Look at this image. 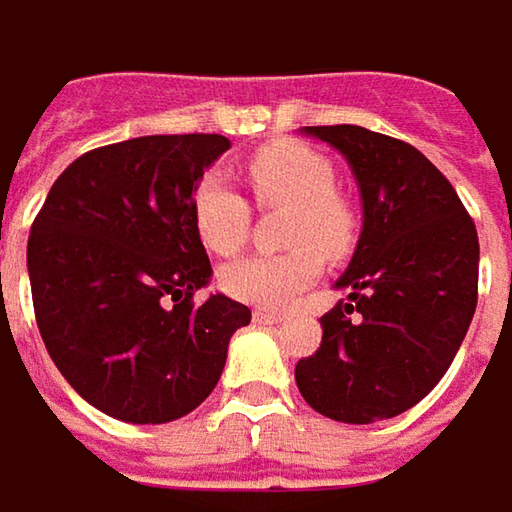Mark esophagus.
<instances>
[{
    "instance_id": "1",
    "label": "esophagus",
    "mask_w": 512,
    "mask_h": 512,
    "mask_svg": "<svg viewBox=\"0 0 512 512\" xmlns=\"http://www.w3.org/2000/svg\"><path fill=\"white\" fill-rule=\"evenodd\" d=\"M280 320H283V317H280L277 311H255V323H260V326H274V323H280Z\"/></svg>"
}]
</instances>
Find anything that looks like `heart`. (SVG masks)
<instances>
[{"label":"heart","instance_id":"b5f03b06","mask_svg":"<svg viewBox=\"0 0 512 512\" xmlns=\"http://www.w3.org/2000/svg\"><path fill=\"white\" fill-rule=\"evenodd\" d=\"M249 184L263 206H286L283 255H246L221 272V286L240 303L280 309L323 272V255L340 257L357 238V215L334 189V169L320 152L297 141H277L249 158ZM192 218L203 246L232 255L246 240L249 206L218 175L203 178L192 198Z\"/></svg>","mask_w":512,"mask_h":512}]
</instances>
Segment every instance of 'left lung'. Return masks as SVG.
Returning <instances> with one entry per match:
<instances>
[{"mask_svg": "<svg viewBox=\"0 0 512 512\" xmlns=\"http://www.w3.org/2000/svg\"><path fill=\"white\" fill-rule=\"evenodd\" d=\"M343 155L362 229L323 343L294 379L317 414L371 425L405 414L445 377L476 311L479 238L450 181L411 144L354 124L303 127Z\"/></svg>", "mask_w": 512, "mask_h": 512, "instance_id": "left-lung-1", "label": "left lung"}]
</instances>
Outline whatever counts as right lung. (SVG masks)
I'll list each match as a JSON object with an SVG mask.
<instances>
[{
	"label": "right lung",
	"instance_id": "1",
	"mask_svg": "<svg viewBox=\"0 0 512 512\" xmlns=\"http://www.w3.org/2000/svg\"><path fill=\"white\" fill-rule=\"evenodd\" d=\"M223 135H144L84 152L50 186L27 240L50 360L101 414L161 425L195 411L252 311L221 291L192 218Z\"/></svg>",
	"mask_w": 512,
	"mask_h": 512
}]
</instances>
